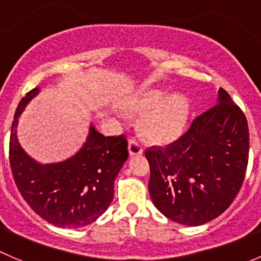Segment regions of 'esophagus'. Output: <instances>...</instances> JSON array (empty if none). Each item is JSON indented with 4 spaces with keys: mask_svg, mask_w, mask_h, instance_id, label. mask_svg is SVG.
Returning <instances> with one entry per match:
<instances>
[{
    "mask_svg": "<svg viewBox=\"0 0 261 261\" xmlns=\"http://www.w3.org/2000/svg\"><path fill=\"white\" fill-rule=\"evenodd\" d=\"M128 150L130 155H141L143 152V147L136 138H130L128 143Z\"/></svg>",
    "mask_w": 261,
    "mask_h": 261,
    "instance_id": "34e87169",
    "label": "esophagus"
}]
</instances>
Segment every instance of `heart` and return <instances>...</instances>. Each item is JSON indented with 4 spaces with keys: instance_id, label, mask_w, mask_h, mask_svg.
<instances>
[{
    "instance_id": "1",
    "label": "heart",
    "mask_w": 261,
    "mask_h": 261,
    "mask_svg": "<svg viewBox=\"0 0 261 261\" xmlns=\"http://www.w3.org/2000/svg\"><path fill=\"white\" fill-rule=\"evenodd\" d=\"M136 110L150 113L143 120V132L158 143L170 142L182 133L188 116V101L180 95L168 97L163 89H148L136 101Z\"/></svg>"
}]
</instances>
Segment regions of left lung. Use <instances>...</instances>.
I'll return each instance as SVG.
<instances>
[{"instance_id": "left-lung-1", "label": "left lung", "mask_w": 261, "mask_h": 261, "mask_svg": "<svg viewBox=\"0 0 261 261\" xmlns=\"http://www.w3.org/2000/svg\"><path fill=\"white\" fill-rule=\"evenodd\" d=\"M249 125L225 89L166 147L151 146L152 202L168 219L201 225L219 217L240 192L249 163Z\"/></svg>"}]
</instances>
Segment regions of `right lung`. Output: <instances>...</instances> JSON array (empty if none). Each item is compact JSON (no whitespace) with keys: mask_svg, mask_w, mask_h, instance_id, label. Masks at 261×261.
Instances as JSON below:
<instances>
[{"mask_svg":"<svg viewBox=\"0 0 261 261\" xmlns=\"http://www.w3.org/2000/svg\"><path fill=\"white\" fill-rule=\"evenodd\" d=\"M39 92L29 91L17 105L10 135L9 159L16 187L34 213L56 227L79 228L101 217L114 197V180L128 159L124 135L105 137L93 126L81 151L63 163L41 165L16 138L17 116Z\"/></svg>","mask_w":261,"mask_h":261,"instance_id":"obj_1","label":"right lung"}]
</instances>
